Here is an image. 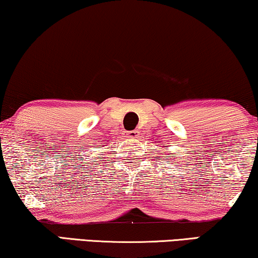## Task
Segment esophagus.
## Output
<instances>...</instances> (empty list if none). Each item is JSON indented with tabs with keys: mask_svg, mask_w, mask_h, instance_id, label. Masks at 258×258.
<instances>
[{
	"mask_svg": "<svg viewBox=\"0 0 258 258\" xmlns=\"http://www.w3.org/2000/svg\"><path fill=\"white\" fill-rule=\"evenodd\" d=\"M138 132H136V130H133V132H126L124 137L126 138H138Z\"/></svg>",
	"mask_w": 258,
	"mask_h": 258,
	"instance_id": "1",
	"label": "esophagus"
}]
</instances>
